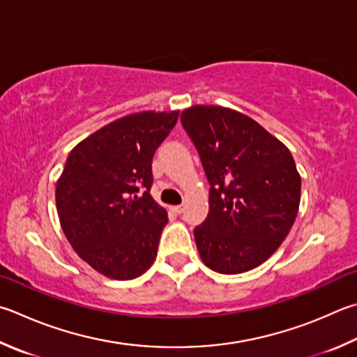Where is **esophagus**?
Listing matches in <instances>:
<instances>
[{"label":"esophagus","instance_id":"34e87169","mask_svg":"<svg viewBox=\"0 0 357 357\" xmlns=\"http://www.w3.org/2000/svg\"><path fill=\"white\" fill-rule=\"evenodd\" d=\"M172 209H173L174 212H176V213H181V212L184 211V206H183V204H179V206H173Z\"/></svg>","mask_w":357,"mask_h":357}]
</instances>
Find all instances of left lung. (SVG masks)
Masks as SVG:
<instances>
[{"instance_id":"1","label":"left lung","mask_w":357,"mask_h":357,"mask_svg":"<svg viewBox=\"0 0 357 357\" xmlns=\"http://www.w3.org/2000/svg\"><path fill=\"white\" fill-rule=\"evenodd\" d=\"M181 121L209 179V215L195 228L206 267L238 275L280 248L296 218L301 176L289 148L256 120L218 105H195Z\"/></svg>"}]
</instances>
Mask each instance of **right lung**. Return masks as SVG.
Instances as JSON below:
<instances>
[{
  "label": "right lung",
  "instance_id": "right-lung-1",
  "mask_svg": "<svg viewBox=\"0 0 357 357\" xmlns=\"http://www.w3.org/2000/svg\"><path fill=\"white\" fill-rule=\"evenodd\" d=\"M178 115L142 111L107 123L70 151L57 179L63 234L84 262L111 280L139 278L158 256L168 217L150 195L151 164Z\"/></svg>",
  "mask_w": 357,
  "mask_h": 357
}]
</instances>
